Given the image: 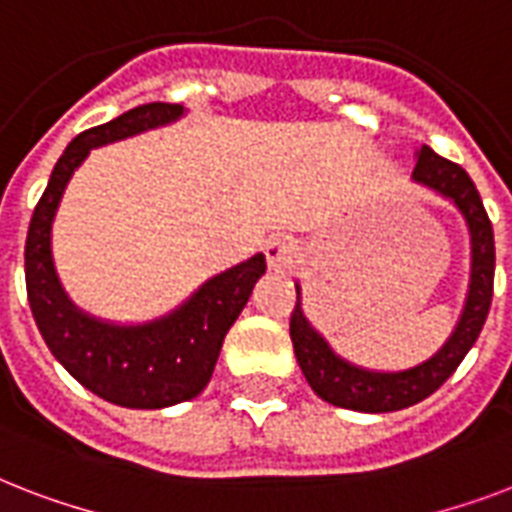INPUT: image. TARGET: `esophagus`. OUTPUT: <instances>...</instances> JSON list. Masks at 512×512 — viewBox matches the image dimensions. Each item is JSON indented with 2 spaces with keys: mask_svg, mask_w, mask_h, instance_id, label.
<instances>
[{
  "mask_svg": "<svg viewBox=\"0 0 512 512\" xmlns=\"http://www.w3.org/2000/svg\"><path fill=\"white\" fill-rule=\"evenodd\" d=\"M265 257H268V265L273 271H289L300 257V247H297L295 239L279 236V239H271L265 244Z\"/></svg>",
  "mask_w": 512,
  "mask_h": 512,
  "instance_id": "1",
  "label": "esophagus"
}]
</instances>
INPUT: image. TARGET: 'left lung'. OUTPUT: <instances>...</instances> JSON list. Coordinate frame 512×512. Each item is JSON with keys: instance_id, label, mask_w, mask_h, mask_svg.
<instances>
[{"instance_id": "obj_1", "label": "left lung", "mask_w": 512, "mask_h": 512, "mask_svg": "<svg viewBox=\"0 0 512 512\" xmlns=\"http://www.w3.org/2000/svg\"><path fill=\"white\" fill-rule=\"evenodd\" d=\"M412 180L452 201L468 223L470 287L465 308H462L452 337L428 361L404 369V372H374V369L350 364L329 348V342L311 327V321L305 319L303 308H300V284H295L297 305L289 319V335L295 345L297 364L303 369L313 393L329 404L342 406V409L369 414L398 412V409H406V406L428 398L430 393H436L452 377L462 358L468 356V350L478 340L486 316H489L494 292V231L484 201L478 196L476 183L470 180V175L460 164L438 156L428 146L417 151V167L412 172Z\"/></svg>"}]
</instances>
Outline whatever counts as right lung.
Here are the masks:
<instances>
[{
	"instance_id": "add662e5",
	"label": "right lung",
	"mask_w": 512,
	"mask_h": 512,
	"mask_svg": "<svg viewBox=\"0 0 512 512\" xmlns=\"http://www.w3.org/2000/svg\"><path fill=\"white\" fill-rule=\"evenodd\" d=\"M183 116L177 103H146L76 135L55 164L26 236V292L47 348L95 396L127 409H164L196 398L215 372L233 321L247 305L265 255H255L204 281L162 319L122 327L79 311L52 265L50 233L60 196L92 148L154 130Z\"/></svg>"
}]
</instances>
